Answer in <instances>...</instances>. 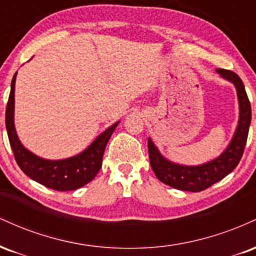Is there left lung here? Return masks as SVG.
Returning a JSON list of instances; mask_svg holds the SVG:
<instances>
[{"label": "left lung", "mask_w": 256, "mask_h": 256, "mask_svg": "<svg viewBox=\"0 0 256 256\" xmlns=\"http://www.w3.org/2000/svg\"><path fill=\"white\" fill-rule=\"evenodd\" d=\"M216 71L222 78L234 84L240 102L238 126H237L230 146L219 158L201 166L176 165L161 156L156 146L152 142L150 138H148L149 160H150L152 171L158 180L174 189L192 192L206 190L234 171L238 165L244 152L252 120L250 102H249L242 79L236 73L222 68L216 70Z\"/></svg>", "instance_id": "8db88e82"}]
</instances>
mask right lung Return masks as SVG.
<instances>
[{"label":"right lung","mask_w":256,"mask_h":256,"mask_svg":"<svg viewBox=\"0 0 256 256\" xmlns=\"http://www.w3.org/2000/svg\"><path fill=\"white\" fill-rule=\"evenodd\" d=\"M16 73L12 79L10 94L6 108V128L14 158L22 171L31 179L58 192H70L82 188L95 178L102 166V158L112 134L119 122L107 128L94 140L89 148L64 160H44L22 146L14 128V88Z\"/></svg>","instance_id":"right-lung-1"}]
</instances>
